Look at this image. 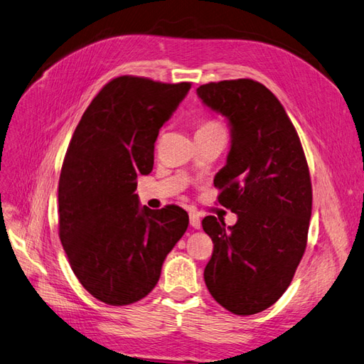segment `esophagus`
<instances>
[{
	"label": "esophagus",
	"mask_w": 364,
	"mask_h": 364,
	"mask_svg": "<svg viewBox=\"0 0 364 364\" xmlns=\"http://www.w3.org/2000/svg\"><path fill=\"white\" fill-rule=\"evenodd\" d=\"M189 220H191V226L193 229H200L201 228V220H200V217L197 215V213H191Z\"/></svg>",
	"instance_id": "esophagus-1"
}]
</instances>
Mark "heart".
<instances>
[{
	"label": "heart",
	"mask_w": 364,
	"mask_h": 364,
	"mask_svg": "<svg viewBox=\"0 0 364 364\" xmlns=\"http://www.w3.org/2000/svg\"><path fill=\"white\" fill-rule=\"evenodd\" d=\"M218 129H223L221 123H218L215 119H206L198 124L197 130H218Z\"/></svg>",
	"instance_id": "b5f03b06"
}]
</instances>
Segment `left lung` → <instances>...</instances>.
<instances>
[{
    "instance_id": "1",
    "label": "left lung",
    "mask_w": 364,
    "mask_h": 364,
    "mask_svg": "<svg viewBox=\"0 0 364 364\" xmlns=\"http://www.w3.org/2000/svg\"><path fill=\"white\" fill-rule=\"evenodd\" d=\"M197 93L230 123L228 163L213 183L218 203L238 217L229 228L212 215L203 220L213 241L204 282L229 312L258 314L284 294L306 250L309 167L292 121L262 82H208Z\"/></svg>"
}]
</instances>
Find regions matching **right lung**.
<instances>
[{
	"mask_svg": "<svg viewBox=\"0 0 364 364\" xmlns=\"http://www.w3.org/2000/svg\"><path fill=\"white\" fill-rule=\"evenodd\" d=\"M189 89L117 77L72 135L58 184L60 240L82 287L106 304H132L151 292L188 229V212L139 208L134 192L138 175L152 171L158 132Z\"/></svg>",
	"mask_w": 364,
	"mask_h": 364,
	"instance_id": "1",
	"label": "right lung"
}]
</instances>
